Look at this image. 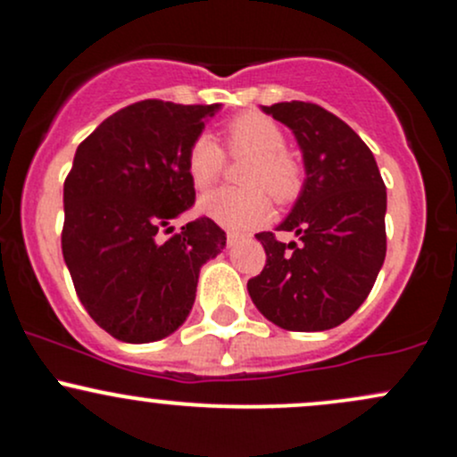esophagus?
Segmentation results:
<instances>
[{
    "instance_id": "34e87169",
    "label": "esophagus",
    "mask_w": 457,
    "mask_h": 457,
    "mask_svg": "<svg viewBox=\"0 0 457 457\" xmlns=\"http://www.w3.org/2000/svg\"><path fill=\"white\" fill-rule=\"evenodd\" d=\"M241 238H243V234H238V232H228V247H234V245L241 241Z\"/></svg>"
}]
</instances>
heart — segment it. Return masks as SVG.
Segmentation results:
<instances>
[{
    "instance_id": "b5f03b06",
    "label": "heart",
    "mask_w": 457,
    "mask_h": 457,
    "mask_svg": "<svg viewBox=\"0 0 457 457\" xmlns=\"http://www.w3.org/2000/svg\"><path fill=\"white\" fill-rule=\"evenodd\" d=\"M225 144L232 155H252L245 166L247 188H220L199 201V212L229 229H249L265 223L271 214L269 195L289 204L302 190V166L287 151L285 131L262 113H241L225 127ZM225 157L208 133H201L186 151V172L195 190L204 192L223 170Z\"/></svg>"
}]
</instances>
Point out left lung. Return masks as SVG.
<instances>
[{
    "instance_id": "1",
    "label": "left lung",
    "mask_w": 457,
    "mask_h": 457,
    "mask_svg": "<svg viewBox=\"0 0 457 457\" xmlns=\"http://www.w3.org/2000/svg\"><path fill=\"white\" fill-rule=\"evenodd\" d=\"M262 112L293 131L306 179L278 225L297 243L256 234L267 262L247 291L280 328H335L363 304L386 261V184L366 142L320 104L291 100Z\"/></svg>"
}]
</instances>
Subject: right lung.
Returning a JSON list of instances; mask_svg holds the SVG:
<instances>
[{"mask_svg":"<svg viewBox=\"0 0 457 457\" xmlns=\"http://www.w3.org/2000/svg\"><path fill=\"white\" fill-rule=\"evenodd\" d=\"M219 107L142 100L76 148L61 247L91 320L120 342L175 333L195 304L201 267L228 241L208 216L170 234V220L195 204L186 151Z\"/></svg>","mask_w":457,"mask_h":457,"instance_id":"right-lung-1","label":"right lung"}]
</instances>
